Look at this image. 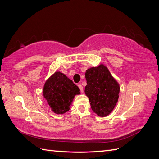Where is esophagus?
<instances>
[{
  "mask_svg": "<svg viewBox=\"0 0 159 159\" xmlns=\"http://www.w3.org/2000/svg\"><path fill=\"white\" fill-rule=\"evenodd\" d=\"M78 87H79V89H80V91L81 92H83V86L81 85V84H78Z\"/></svg>",
  "mask_w": 159,
  "mask_h": 159,
  "instance_id": "34e87169",
  "label": "esophagus"
}]
</instances>
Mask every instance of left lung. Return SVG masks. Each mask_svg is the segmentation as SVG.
<instances>
[{"instance_id":"8db88e82","label":"left lung","mask_w":159,"mask_h":159,"mask_svg":"<svg viewBox=\"0 0 159 159\" xmlns=\"http://www.w3.org/2000/svg\"><path fill=\"white\" fill-rule=\"evenodd\" d=\"M85 78L87 85L84 92L89 99L92 110L99 116L108 115L119 99V83L103 64L88 69Z\"/></svg>"}]
</instances>
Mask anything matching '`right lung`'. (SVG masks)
Wrapping results in <instances>:
<instances>
[{
    "label": "right lung",
    "instance_id": "obj_1",
    "mask_svg": "<svg viewBox=\"0 0 159 159\" xmlns=\"http://www.w3.org/2000/svg\"><path fill=\"white\" fill-rule=\"evenodd\" d=\"M79 93V88L60 72H55L46 81L43 88L44 98L52 111L58 114L68 112L74 97Z\"/></svg>",
    "mask_w": 159,
    "mask_h": 159
}]
</instances>
